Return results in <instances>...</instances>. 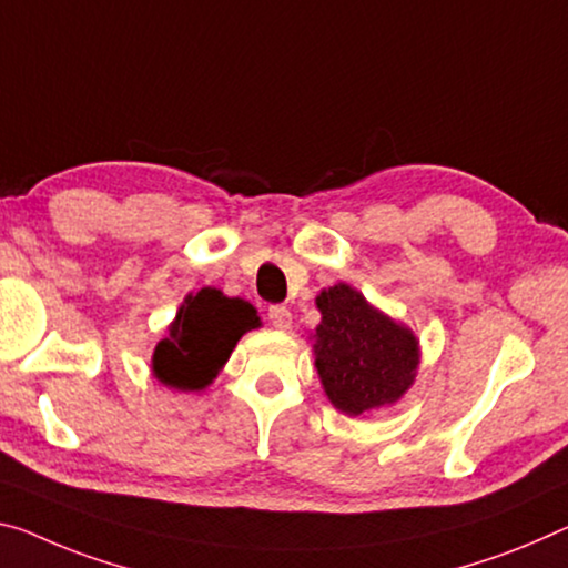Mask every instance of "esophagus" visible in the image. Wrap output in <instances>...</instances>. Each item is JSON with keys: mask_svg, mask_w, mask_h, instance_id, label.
<instances>
[{"mask_svg": "<svg viewBox=\"0 0 568 568\" xmlns=\"http://www.w3.org/2000/svg\"><path fill=\"white\" fill-rule=\"evenodd\" d=\"M268 322L276 329H290L292 327V312L282 307V304H274V307H268Z\"/></svg>", "mask_w": 568, "mask_h": 568, "instance_id": "34e87169", "label": "esophagus"}]
</instances>
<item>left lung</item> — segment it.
Masks as SVG:
<instances>
[{
    "instance_id": "1",
    "label": "left lung",
    "mask_w": 568,
    "mask_h": 568,
    "mask_svg": "<svg viewBox=\"0 0 568 568\" xmlns=\"http://www.w3.org/2000/svg\"><path fill=\"white\" fill-rule=\"evenodd\" d=\"M314 304L322 314L310 335L314 368L329 404L347 416L398 404L422 363L414 329L373 307L345 282L322 290Z\"/></svg>"
}]
</instances>
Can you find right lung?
<instances>
[{"label":"right lung","instance_id":"add662e5","mask_svg":"<svg viewBox=\"0 0 568 568\" xmlns=\"http://www.w3.org/2000/svg\"><path fill=\"white\" fill-rule=\"evenodd\" d=\"M256 327L258 312L241 296H225L213 286L190 292L154 345L152 375L182 394L203 390L229 363L239 339Z\"/></svg>","mask_w":568,"mask_h":568}]
</instances>
